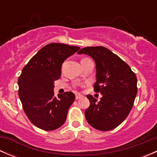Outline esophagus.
<instances>
[{
	"instance_id": "obj_1",
	"label": "esophagus",
	"mask_w": 157,
	"mask_h": 157,
	"mask_svg": "<svg viewBox=\"0 0 157 157\" xmlns=\"http://www.w3.org/2000/svg\"><path fill=\"white\" fill-rule=\"evenodd\" d=\"M82 97H83V96H82V95H80V93H76V94H75L76 99H80V98H82Z\"/></svg>"
}]
</instances>
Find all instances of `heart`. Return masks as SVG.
I'll list each match as a JSON object with an SVG mask.
<instances>
[{
    "mask_svg": "<svg viewBox=\"0 0 157 157\" xmlns=\"http://www.w3.org/2000/svg\"><path fill=\"white\" fill-rule=\"evenodd\" d=\"M84 59H86V58H83V59H82V60H84Z\"/></svg>",
    "mask_w": 157,
    "mask_h": 157,
    "instance_id": "b5f03b06",
    "label": "heart"
}]
</instances>
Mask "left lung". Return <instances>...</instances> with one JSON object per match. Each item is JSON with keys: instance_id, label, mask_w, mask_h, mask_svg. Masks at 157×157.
I'll use <instances>...</instances> for the list:
<instances>
[{"instance_id": "left-lung-1", "label": "left lung", "mask_w": 157, "mask_h": 157, "mask_svg": "<svg viewBox=\"0 0 157 157\" xmlns=\"http://www.w3.org/2000/svg\"><path fill=\"white\" fill-rule=\"evenodd\" d=\"M78 54L90 55L95 61L94 91L102 95L99 102L92 95L86 96L90 102L85 111L86 121L99 131L114 129L125 120L134 105L137 77L127 63L105 47H86Z\"/></svg>"}]
</instances>
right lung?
<instances>
[{
  "label": "right lung",
  "mask_w": 157,
  "mask_h": 157,
  "mask_svg": "<svg viewBox=\"0 0 157 157\" xmlns=\"http://www.w3.org/2000/svg\"><path fill=\"white\" fill-rule=\"evenodd\" d=\"M80 48L50 43L26 64L18 78L19 96L23 111L35 126L53 131L64 124L69 107L75 99L72 92L54 96V82L61 74V64Z\"/></svg>",
  "instance_id": "add662e5"
}]
</instances>
